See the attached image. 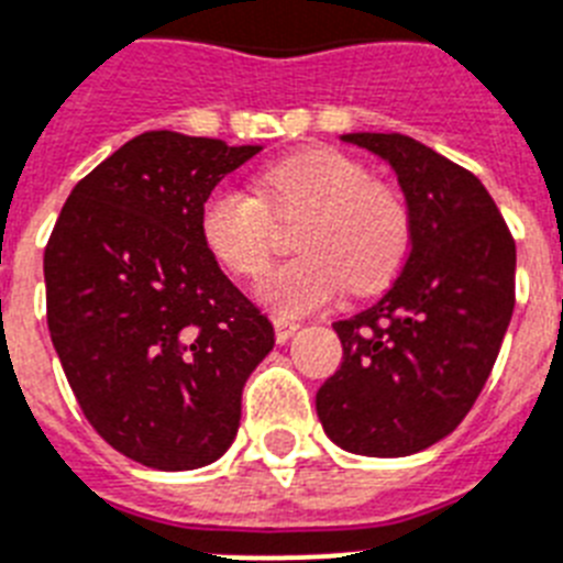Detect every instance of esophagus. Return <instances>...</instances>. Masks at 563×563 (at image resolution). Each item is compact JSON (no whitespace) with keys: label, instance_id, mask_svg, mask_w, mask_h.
<instances>
[{"label":"esophagus","instance_id":"34e87169","mask_svg":"<svg viewBox=\"0 0 563 563\" xmlns=\"http://www.w3.org/2000/svg\"><path fill=\"white\" fill-rule=\"evenodd\" d=\"M297 329H300V323H297V320L274 318V338H277V343H286V340H289Z\"/></svg>","mask_w":563,"mask_h":563}]
</instances>
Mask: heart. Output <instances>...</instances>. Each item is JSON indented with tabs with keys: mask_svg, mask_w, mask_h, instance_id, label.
<instances>
[{
	"mask_svg": "<svg viewBox=\"0 0 563 563\" xmlns=\"http://www.w3.org/2000/svg\"><path fill=\"white\" fill-rule=\"evenodd\" d=\"M257 194L223 183L200 206V238L238 277H260L272 263L277 220H297L300 254L274 268L263 300L280 314H306L352 286L369 291L398 272L412 243V217L398 191L361 159L309 148L268 165Z\"/></svg>",
	"mask_w": 563,
	"mask_h": 563,
	"instance_id": "heart-1",
	"label": "heart"
}]
</instances>
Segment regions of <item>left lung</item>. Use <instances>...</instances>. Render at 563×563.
I'll return each instance as SVG.
<instances>
[{
  "label": "left lung",
  "mask_w": 563,
  "mask_h": 563,
  "mask_svg": "<svg viewBox=\"0 0 563 563\" xmlns=\"http://www.w3.org/2000/svg\"><path fill=\"white\" fill-rule=\"evenodd\" d=\"M395 168L412 243L377 303L338 320L343 363L318 391L325 434L354 455L404 457L478 400L515 309V240L472 172L406 134H343Z\"/></svg>",
  "instance_id": "obj_1"
}]
</instances>
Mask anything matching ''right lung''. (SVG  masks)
<instances>
[{"label": "right lung", "mask_w": 563, "mask_h": 563, "mask_svg": "<svg viewBox=\"0 0 563 563\" xmlns=\"http://www.w3.org/2000/svg\"><path fill=\"white\" fill-rule=\"evenodd\" d=\"M260 145L145 131L70 191L45 245L48 329L99 438L151 470H197L240 427L274 346L200 238L211 188Z\"/></svg>", "instance_id": "obj_1"}]
</instances>
